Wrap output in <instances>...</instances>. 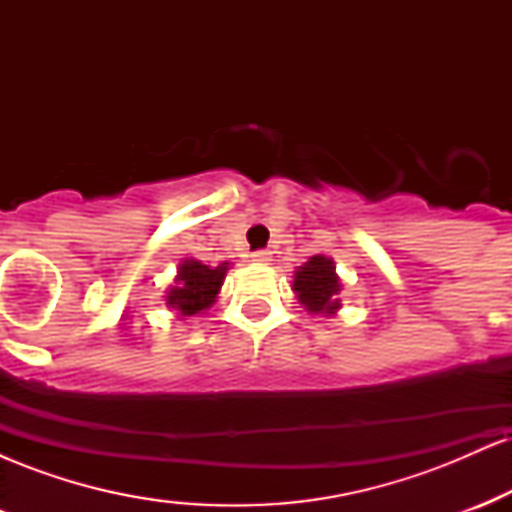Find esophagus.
Here are the masks:
<instances>
[{"label": "esophagus", "mask_w": 512, "mask_h": 512, "mask_svg": "<svg viewBox=\"0 0 512 512\" xmlns=\"http://www.w3.org/2000/svg\"><path fill=\"white\" fill-rule=\"evenodd\" d=\"M252 262H257V264H269V262H272V252H269V250H257V252H252Z\"/></svg>", "instance_id": "obj_1"}]
</instances>
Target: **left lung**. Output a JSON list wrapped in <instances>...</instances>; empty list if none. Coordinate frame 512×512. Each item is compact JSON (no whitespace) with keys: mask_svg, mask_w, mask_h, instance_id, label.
Returning a JSON list of instances; mask_svg holds the SVG:
<instances>
[{"mask_svg":"<svg viewBox=\"0 0 512 512\" xmlns=\"http://www.w3.org/2000/svg\"><path fill=\"white\" fill-rule=\"evenodd\" d=\"M334 269L337 267L330 257L313 255L293 274V291L308 313L330 317L342 308V301H339L342 281Z\"/></svg>","mask_w":512,"mask_h":512,"instance_id":"1","label":"left lung"}]
</instances>
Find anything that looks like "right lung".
Wrapping results in <instances>:
<instances>
[{
    "mask_svg": "<svg viewBox=\"0 0 512 512\" xmlns=\"http://www.w3.org/2000/svg\"><path fill=\"white\" fill-rule=\"evenodd\" d=\"M226 272L228 262L219 264V267H209V264L192 260V257L182 260L178 267V276H175V286L168 289V308L178 310L182 317L197 315L202 310L211 308L216 296H219Z\"/></svg>",
    "mask_w": 512,
    "mask_h": 512,
    "instance_id": "right-lung-1",
    "label": "right lung"
}]
</instances>
